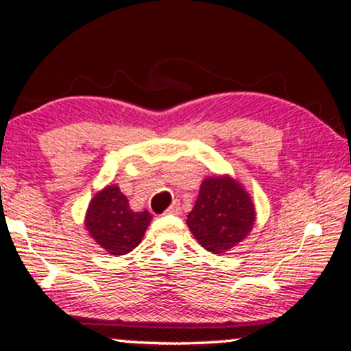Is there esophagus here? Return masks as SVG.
<instances>
[{
	"instance_id": "obj_1",
	"label": "esophagus",
	"mask_w": 351,
	"mask_h": 351,
	"mask_svg": "<svg viewBox=\"0 0 351 351\" xmlns=\"http://www.w3.org/2000/svg\"><path fill=\"white\" fill-rule=\"evenodd\" d=\"M180 210H182V208H180V203H178V202H173L171 205H169L168 210H167V213H171V215H178V213H180Z\"/></svg>"
}]
</instances>
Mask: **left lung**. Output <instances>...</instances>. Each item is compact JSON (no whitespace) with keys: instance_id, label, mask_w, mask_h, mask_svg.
Here are the masks:
<instances>
[{"instance_id":"1","label":"left lung","mask_w":351,"mask_h":351,"mask_svg":"<svg viewBox=\"0 0 351 351\" xmlns=\"http://www.w3.org/2000/svg\"><path fill=\"white\" fill-rule=\"evenodd\" d=\"M255 203L232 175L206 176L186 225L211 253H225L245 240L255 225Z\"/></svg>"}]
</instances>
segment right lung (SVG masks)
<instances>
[{
  "label": "right lung",
  "instance_id": "obj_1",
  "mask_svg": "<svg viewBox=\"0 0 351 351\" xmlns=\"http://www.w3.org/2000/svg\"><path fill=\"white\" fill-rule=\"evenodd\" d=\"M149 221V211H133L118 184H106L99 190L84 215L90 237L108 255L114 256L133 252L143 240Z\"/></svg>",
  "mask_w": 351,
  "mask_h": 351
}]
</instances>
